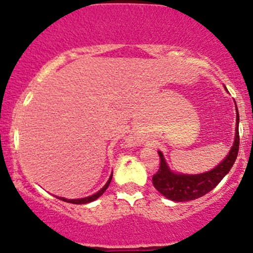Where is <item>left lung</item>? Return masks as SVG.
<instances>
[{"instance_id": "obj_1", "label": "left lung", "mask_w": 253, "mask_h": 253, "mask_svg": "<svg viewBox=\"0 0 253 253\" xmlns=\"http://www.w3.org/2000/svg\"><path fill=\"white\" fill-rule=\"evenodd\" d=\"M239 112H237L236 106L235 139H234L230 152L221 160L220 164L203 174H180L170 169L169 165L165 162L164 155L159 150L158 153L160 157V167L157 174L153 176V185L164 197L174 202H187V201L202 197L209 191L213 190L223 180L224 176L230 171L239 153Z\"/></svg>"}]
</instances>
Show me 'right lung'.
Instances as JSON below:
<instances>
[{
    "mask_svg": "<svg viewBox=\"0 0 253 253\" xmlns=\"http://www.w3.org/2000/svg\"><path fill=\"white\" fill-rule=\"evenodd\" d=\"M111 178H112V174H111L110 177H109L108 182L105 183V186H104V187L101 188L100 191H98V192H96V193H94V195H91V196H88V197H84V198H77V200H67V198H65V197H56V198H58V200L63 201V202L73 203V205H85V203H90V202H93V201H95L96 198H99V197H100V196L103 195L104 192H105V191H106V188H108V187H109V185H110V182H111Z\"/></svg>",
    "mask_w": 253,
    "mask_h": 253,
    "instance_id": "obj_1",
    "label": "right lung"
}]
</instances>
